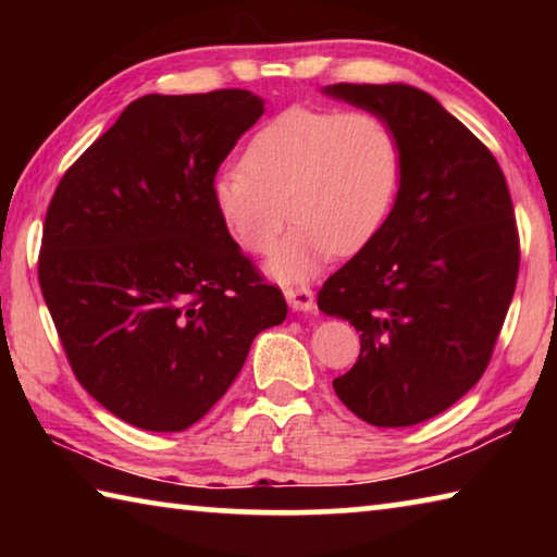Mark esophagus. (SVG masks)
<instances>
[{
  "label": "esophagus",
  "mask_w": 557,
  "mask_h": 557,
  "mask_svg": "<svg viewBox=\"0 0 557 557\" xmlns=\"http://www.w3.org/2000/svg\"><path fill=\"white\" fill-rule=\"evenodd\" d=\"M285 297L295 312H312L314 309V292L309 287H287Z\"/></svg>",
  "instance_id": "esophagus-1"
}]
</instances>
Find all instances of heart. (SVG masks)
Here are the masks:
<instances>
[{
	"mask_svg": "<svg viewBox=\"0 0 557 557\" xmlns=\"http://www.w3.org/2000/svg\"><path fill=\"white\" fill-rule=\"evenodd\" d=\"M398 184L400 147L381 115L297 106L250 137L243 166L215 174L213 203L248 252L270 250L289 213L295 225L268 270L292 282L314 275L332 252L363 248L388 219Z\"/></svg>",
	"mask_w": 557,
	"mask_h": 557,
	"instance_id": "1",
	"label": "heart"
}]
</instances>
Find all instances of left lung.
Segmentation results:
<instances>
[{
	"label": "left lung",
	"mask_w": 557,
	"mask_h": 557,
	"mask_svg": "<svg viewBox=\"0 0 557 557\" xmlns=\"http://www.w3.org/2000/svg\"><path fill=\"white\" fill-rule=\"evenodd\" d=\"M322 92L381 115L400 147L388 219L317 297L361 332L334 391L369 425L410 428L486 371L518 277L511 194L494 154L425 90L338 83Z\"/></svg>",
	"instance_id": "8db88e82"
}]
</instances>
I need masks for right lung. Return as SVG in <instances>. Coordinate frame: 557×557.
<instances>
[{"label": "right lung", "instance_id": "obj_1", "mask_svg": "<svg viewBox=\"0 0 557 557\" xmlns=\"http://www.w3.org/2000/svg\"><path fill=\"white\" fill-rule=\"evenodd\" d=\"M265 112L250 90L145 96L81 154L46 211L39 282L75 379L149 432L199 422L282 292L231 238L213 178Z\"/></svg>", "mask_w": 557, "mask_h": 557}]
</instances>
